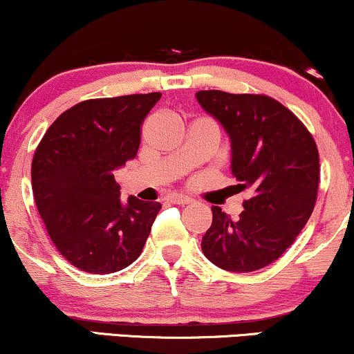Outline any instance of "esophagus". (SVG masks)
Masks as SVG:
<instances>
[{
    "label": "esophagus",
    "mask_w": 354,
    "mask_h": 354,
    "mask_svg": "<svg viewBox=\"0 0 354 354\" xmlns=\"http://www.w3.org/2000/svg\"><path fill=\"white\" fill-rule=\"evenodd\" d=\"M169 202L176 203V205H187V203H190V198L182 197V195H170Z\"/></svg>",
    "instance_id": "esophagus-1"
}]
</instances>
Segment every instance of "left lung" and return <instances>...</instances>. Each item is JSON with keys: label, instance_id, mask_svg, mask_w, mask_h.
Listing matches in <instances>:
<instances>
[{"label": "left lung", "instance_id": "8db88e82", "mask_svg": "<svg viewBox=\"0 0 354 354\" xmlns=\"http://www.w3.org/2000/svg\"><path fill=\"white\" fill-rule=\"evenodd\" d=\"M197 101L232 140V172L239 190L250 189L232 220L212 207L202 252L227 272L265 268L292 247L318 197L319 157L313 136L288 107L265 94L198 91Z\"/></svg>", "mask_w": 354, "mask_h": 354}]
</instances>
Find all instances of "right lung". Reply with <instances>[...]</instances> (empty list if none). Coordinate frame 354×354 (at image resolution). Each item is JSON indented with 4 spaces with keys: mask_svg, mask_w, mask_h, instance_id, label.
Returning <instances> with one entry per match:
<instances>
[{
    "mask_svg": "<svg viewBox=\"0 0 354 354\" xmlns=\"http://www.w3.org/2000/svg\"><path fill=\"white\" fill-rule=\"evenodd\" d=\"M160 93L87 99L64 111L37 144L32 195L54 247L71 265L104 275L139 259L159 202L120 203L114 170L134 159L140 126Z\"/></svg>",
    "mask_w": 354,
    "mask_h": 354,
    "instance_id": "add662e5",
    "label": "right lung"
}]
</instances>
